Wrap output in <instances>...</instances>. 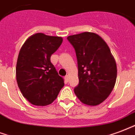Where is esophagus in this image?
<instances>
[{
	"label": "esophagus",
	"instance_id": "34e87169",
	"mask_svg": "<svg viewBox=\"0 0 135 135\" xmlns=\"http://www.w3.org/2000/svg\"><path fill=\"white\" fill-rule=\"evenodd\" d=\"M64 79H65L66 81L68 82V81H69V75H66V76L64 77Z\"/></svg>",
	"mask_w": 135,
	"mask_h": 135
}]
</instances>
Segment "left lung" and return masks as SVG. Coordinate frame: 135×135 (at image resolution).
<instances>
[{
    "label": "left lung",
    "mask_w": 135,
    "mask_h": 135,
    "mask_svg": "<svg viewBox=\"0 0 135 135\" xmlns=\"http://www.w3.org/2000/svg\"><path fill=\"white\" fill-rule=\"evenodd\" d=\"M67 40L74 48L78 61L79 83L75 94L84 104H100L112 92L117 78L116 62L110 48L93 32L69 36Z\"/></svg>",
    "instance_id": "obj_1"
}]
</instances>
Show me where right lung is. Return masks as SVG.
Returning a JSON list of instances; mask_svg holds the SVG:
<instances>
[{"label": "right lung", "mask_w": 135, "mask_h": 135, "mask_svg": "<svg viewBox=\"0 0 135 135\" xmlns=\"http://www.w3.org/2000/svg\"><path fill=\"white\" fill-rule=\"evenodd\" d=\"M63 41L61 37L36 33L25 42L16 65V79L20 90L30 103L38 106L51 104L64 86L51 64V54Z\"/></svg>", "instance_id": "right-lung-1"}]
</instances>
